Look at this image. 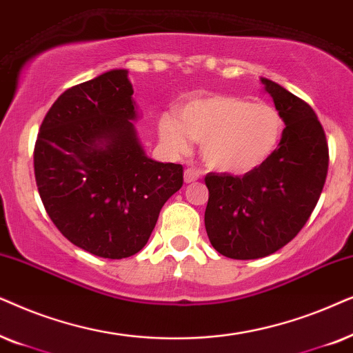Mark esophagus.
Returning <instances> with one entry per match:
<instances>
[{
  "instance_id": "esophagus-1",
  "label": "esophagus",
  "mask_w": 353,
  "mask_h": 353,
  "mask_svg": "<svg viewBox=\"0 0 353 353\" xmlns=\"http://www.w3.org/2000/svg\"><path fill=\"white\" fill-rule=\"evenodd\" d=\"M199 177H200V172L194 168H189V169H185V171H184V181L187 182V184H190V182H195L196 179H199Z\"/></svg>"
}]
</instances>
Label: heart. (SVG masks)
Here are the masks:
<instances>
[{"instance_id": "b5f03b06", "label": "heart", "mask_w": 353, "mask_h": 353, "mask_svg": "<svg viewBox=\"0 0 353 353\" xmlns=\"http://www.w3.org/2000/svg\"><path fill=\"white\" fill-rule=\"evenodd\" d=\"M161 142L174 153L201 143V158L213 171L242 176L261 168L284 134V119L274 106L232 95L196 97L177 108V119H158Z\"/></svg>"}]
</instances>
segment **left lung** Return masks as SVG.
Returning a JSON list of instances; mask_svg holds the SVG:
<instances>
[{
  "instance_id": "8db88e82",
  "label": "left lung",
  "mask_w": 353,
  "mask_h": 353,
  "mask_svg": "<svg viewBox=\"0 0 353 353\" xmlns=\"http://www.w3.org/2000/svg\"><path fill=\"white\" fill-rule=\"evenodd\" d=\"M285 129L274 154L242 177L206 174L210 196L205 228L211 245L234 260L278 252L300 232L326 181L330 152L312 106L261 77Z\"/></svg>"
}]
</instances>
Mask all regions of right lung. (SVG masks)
Here are the masks:
<instances>
[{
    "label": "right lung",
    "mask_w": 353,
    "mask_h": 353,
    "mask_svg": "<svg viewBox=\"0 0 353 353\" xmlns=\"http://www.w3.org/2000/svg\"><path fill=\"white\" fill-rule=\"evenodd\" d=\"M128 72L112 69L68 88L46 112L34 150L51 221L74 245L110 260L142 250L184 182L181 164L145 154Z\"/></svg>",
    "instance_id": "right-lung-1"
}]
</instances>
